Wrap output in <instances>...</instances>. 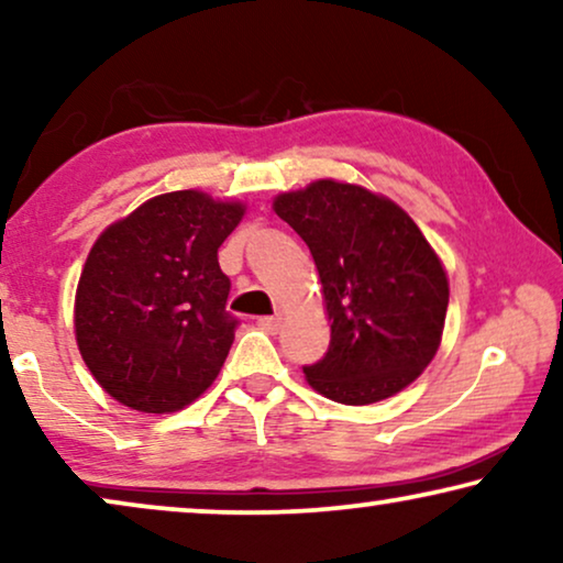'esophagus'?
Instances as JSON below:
<instances>
[{"label":"esophagus","mask_w":563,"mask_h":563,"mask_svg":"<svg viewBox=\"0 0 563 563\" xmlns=\"http://www.w3.org/2000/svg\"><path fill=\"white\" fill-rule=\"evenodd\" d=\"M282 322H284V314L276 312V314H272V318H261L258 325L264 328V330H268V333H279Z\"/></svg>","instance_id":"obj_1"}]
</instances>
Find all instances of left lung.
Segmentation results:
<instances>
[{"mask_svg": "<svg viewBox=\"0 0 563 563\" xmlns=\"http://www.w3.org/2000/svg\"><path fill=\"white\" fill-rule=\"evenodd\" d=\"M274 212L310 249L330 349L305 379L341 405L395 397L435 358L449 276L415 220L358 184L318 179L274 197Z\"/></svg>", "mask_w": 563, "mask_h": 563, "instance_id": "8db88e82", "label": "left lung"}]
</instances>
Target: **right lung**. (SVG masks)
<instances>
[{"instance_id":"obj_1","label":"right lung","mask_w":563,"mask_h":563,"mask_svg":"<svg viewBox=\"0 0 563 563\" xmlns=\"http://www.w3.org/2000/svg\"><path fill=\"white\" fill-rule=\"evenodd\" d=\"M245 205L166 191L107 225L84 261L74 333L112 399L148 415L179 412L218 379L235 338L218 249Z\"/></svg>"}]
</instances>
